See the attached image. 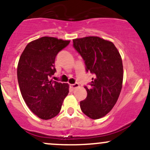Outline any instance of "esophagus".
<instances>
[{
  "label": "esophagus",
  "instance_id": "34e87169",
  "mask_svg": "<svg viewBox=\"0 0 150 150\" xmlns=\"http://www.w3.org/2000/svg\"><path fill=\"white\" fill-rule=\"evenodd\" d=\"M70 88L72 89H73V90H75V89H76L77 88H78L79 87V84L78 83H75V84H72V85H70Z\"/></svg>",
  "mask_w": 150,
  "mask_h": 150
}]
</instances>
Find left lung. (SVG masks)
<instances>
[{
  "mask_svg": "<svg viewBox=\"0 0 150 150\" xmlns=\"http://www.w3.org/2000/svg\"><path fill=\"white\" fill-rule=\"evenodd\" d=\"M73 47L85 61L86 72L94 75L88 95L80 101L81 110L91 119H99L113 108L120 94L123 65L114 44L99 37L90 36L73 40Z\"/></svg>",
  "mask_w": 150,
  "mask_h": 150,
  "instance_id": "8db88e82",
  "label": "left lung"
}]
</instances>
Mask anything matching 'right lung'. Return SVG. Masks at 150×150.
Masks as SVG:
<instances>
[{
	"label": "right lung",
	"mask_w": 150,
	"mask_h": 150,
	"mask_svg": "<svg viewBox=\"0 0 150 150\" xmlns=\"http://www.w3.org/2000/svg\"><path fill=\"white\" fill-rule=\"evenodd\" d=\"M70 41L42 37L27 45L17 69L21 95L29 109L38 117L50 120L60 112L69 85L51 80L56 72L57 53Z\"/></svg>",
	"instance_id": "right-lung-1"
}]
</instances>
